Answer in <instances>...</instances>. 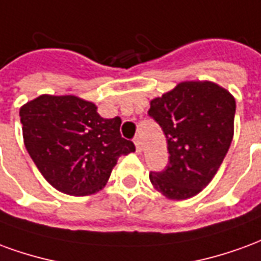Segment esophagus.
Wrapping results in <instances>:
<instances>
[{"instance_id": "34e87169", "label": "esophagus", "mask_w": 261, "mask_h": 261, "mask_svg": "<svg viewBox=\"0 0 261 261\" xmlns=\"http://www.w3.org/2000/svg\"><path fill=\"white\" fill-rule=\"evenodd\" d=\"M134 144H136V149H137V152L140 153L142 151V144H141V140L138 138V137H136L134 138Z\"/></svg>"}]
</instances>
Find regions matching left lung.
Wrapping results in <instances>:
<instances>
[{
    "instance_id": "left-lung-1",
    "label": "left lung",
    "mask_w": 261,
    "mask_h": 261,
    "mask_svg": "<svg viewBox=\"0 0 261 261\" xmlns=\"http://www.w3.org/2000/svg\"><path fill=\"white\" fill-rule=\"evenodd\" d=\"M236 103L214 82H181L151 100L148 116L164 131L169 164L151 172L153 187L172 200L196 196L211 181L233 138Z\"/></svg>"
}]
</instances>
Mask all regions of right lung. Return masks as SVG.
<instances>
[{
    "label": "right lung",
    "instance_id": "add662e5",
    "mask_svg": "<svg viewBox=\"0 0 261 261\" xmlns=\"http://www.w3.org/2000/svg\"><path fill=\"white\" fill-rule=\"evenodd\" d=\"M23 141L44 179L59 192H99L121 155L136 151L120 134L121 119H103L80 97L42 95L19 110Z\"/></svg>",
    "mask_w": 261,
    "mask_h": 261
}]
</instances>
